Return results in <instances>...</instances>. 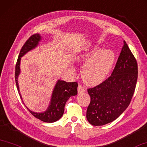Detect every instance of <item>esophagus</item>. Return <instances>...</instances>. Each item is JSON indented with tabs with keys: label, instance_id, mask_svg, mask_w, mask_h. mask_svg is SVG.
Here are the masks:
<instances>
[{
	"label": "esophagus",
	"instance_id": "1",
	"mask_svg": "<svg viewBox=\"0 0 147 147\" xmlns=\"http://www.w3.org/2000/svg\"><path fill=\"white\" fill-rule=\"evenodd\" d=\"M86 92V89L84 88L82 86L79 85L78 86V94H80V93H83Z\"/></svg>",
	"mask_w": 147,
	"mask_h": 147
}]
</instances>
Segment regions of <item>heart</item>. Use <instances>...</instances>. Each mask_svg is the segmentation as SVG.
I'll use <instances>...</instances> for the list:
<instances>
[{"label": "heart", "mask_w": 147, "mask_h": 147, "mask_svg": "<svg viewBox=\"0 0 147 147\" xmlns=\"http://www.w3.org/2000/svg\"><path fill=\"white\" fill-rule=\"evenodd\" d=\"M116 60V54L111 49L103 50L94 45L76 57V61L84 65L82 78L86 84L96 86L106 80Z\"/></svg>", "instance_id": "1"}]
</instances>
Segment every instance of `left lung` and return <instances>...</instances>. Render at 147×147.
Returning <instances> with one entry per match:
<instances>
[{
  "label": "left lung",
  "instance_id": "left-lung-1",
  "mask_svg": "<svg viewBox=\"0 0 147 147\" xmlns=\"http://www.w3.org/2000/svg\"><path fill=\"white\" fill-rule=\"evenodd\" d=\"M137 63L124 41L111 76L103 82L88 90L91 101L86 118L93 125L113 122L129 106L137 80Z\"/></svg>",
  "mask_w": 147,
  "mask_h": 147
}]
</instances>
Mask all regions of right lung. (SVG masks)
<instances>
[{"label":"right lung","mask_w":147,"mask_h":147,"mask_svg":"<svg viewBox=\"0 0 147 147\" xmlns=\"http://www.w3.org/2000/svg\"><path fill=\"white\" fill-rule=\"evenodd\" d=\"M41 40L42 36L40 34H35L31 36L23 46L20 51L19 57H18L17 63L16 65L15 78L16 86H17L18 92L22 101H23L22 94L20 93L19 84H18V77L21 73V59L27 53L35 49L39 45V42H41ZM77 87L78 84L75 82H67L61 79H59L53 87L50 103L46 111L42 113H36V112L31 111L26 107L27 109L34 117L44 122L52 123L56 122L63 115L65 105L67 100L71 97L77 95ZM23 104L25 105L24 102H23Z\"/></svg>","instance_id":"add662e5"}]
</instances>
